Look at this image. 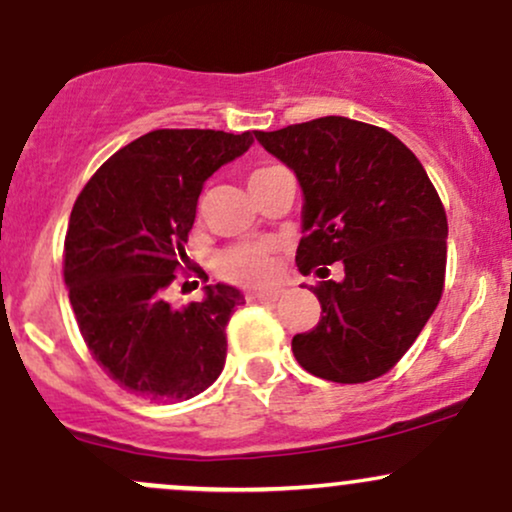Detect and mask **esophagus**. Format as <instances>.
Returning <instances> with one entry per match:
<instances>
[{
    "label": "esophagus",
    "instance_id": "1",
    "mask_svg": "<svg viewBox=\"0 0 512 512\" xmlns=\"http://www.w3.org/2000/svg\"><path fill=\"white\" fill-rule=\"evenodd\" d=\"M279 298V291L276 289H264V291H250L248 301L252 303H274Z\"/></svg>",
    "mask_w": 512,
    "mask_h": 512
}]
</instances>
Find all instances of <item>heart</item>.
<instances>
[{
    "label": "heart",
    "mask_w": 512,
    "mask_h": 512,
    "mask_svg": "<svg viewBox=\"0 0 512 512\" xmlns=\"http://www.w3.org/2000/svg\"><path fill=\"white\" fill-rule=\"evenodd\" d=\"M262 170H255L252 175L262 173ZM274 267V240H248V243L231 245V248H226L219 257H216V269H219V274L223 279L236 281V284H264V281L274 274Z\"/></svg>",
    "instance_id": "heart-1"
}]
</instances>
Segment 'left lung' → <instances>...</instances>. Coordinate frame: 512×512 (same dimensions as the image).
<instances>
[{"mask_svg": "<svg viewBox=\"0 0 512 512\" xmlns=\"http://www.w3.org/2000/svg\"><path fill=\"white\" fill-rule=\"evenodd\" d=\"M303 187L301 274L317 269L320 322L293 356L332 383H368L407 354L443 296L448 216L424 166L383 127L327 115L255 132ZM342 261L345 279L325 280Z\"/></svg>", "mask_w": 512, "mask_h": 512, "instance_id": "left-lung-1", "label": "left lung"}]
</instances>
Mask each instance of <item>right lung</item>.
I'll return each instance as SVG.
<instances>
[{
	"instance_id": "right-lung-1",
	"label": "right lung",
	"mask_w": 512,
	"mask_h": 512,
	"mask_svg": "<svg viewBox=\"0 0 512 512\" xmlns=\"http://www.w3.org/2000/svg\"><path fill=\"white\" fill-rule=\"evenodd\" d=\"M250 144V132L154 129L110 156L76 197L64 238L69 303L98 366L134 395L180 402L221 375L243 293L204 286V301L185 308L168 293L187 267L204 182Z\"/></svg>"
}]
</instances>
